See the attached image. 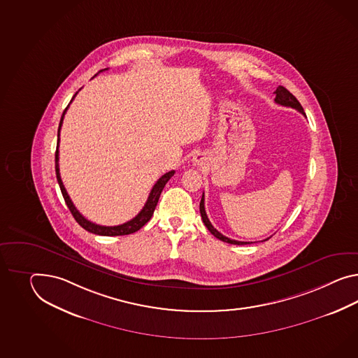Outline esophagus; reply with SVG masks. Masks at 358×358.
Listing matches in <instances>:
<instances>
[{"mask_svg":"<svg viewBox=\"0 0 358 358\" xmlns=\"http://www.w3.org/2000/svg\"><path fill=\"white\" fill-rule=\"evenodd\" d=\"M192 162H194L195 164H201V162H203V157H201V155H196V157L192 159Z\"/></svg>","mask_w":358,"mask_h":358,"instance_id":"1","label":"esophagus"}]
</instances>
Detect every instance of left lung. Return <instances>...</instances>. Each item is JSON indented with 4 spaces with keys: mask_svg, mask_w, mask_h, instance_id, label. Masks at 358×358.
I'll list each match as a JSON object with an SVG mask.
<instances>
[{
    "mask_svg": "<svg viewBox=\"0 0 358 358\" xmlns=\"http://www.w3.org/2000/svg\"><path fill=\"white\" fill-rule=\"evenodd\" d=\"M274 94H275V99H274V101H275V103L286 106V107H292V108H295V110H297L299 113H301V114L306 116V113H304L303 107L300 105V102L297 101L295 96H292V94L288 92L286 87H277V90L274 92ZM199 210H201V220H203L204 225H206V227L210 230V234H213V236H216L217 239L222 241V242H227V243L238 244V245H241V244H250V242H239V241H234V239H230V238H227V236H222L218 230H216V229L213 227V225L210 224V220H208L207 213H206V208H204V192H203V195H201ZM268 239H269V238H268ZM268 239H265V241H268ZM251 243H252V242H251Z\"/></svg>",
    "mask_w": 358,
    "mask_h": 358,
    "instance_id": "1",
    "label": "left lung"
}]
</instances>
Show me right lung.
Returning a JSON list of instances; mask_svg holds the SVG:
<instances>
[{"mask_svg":"<svg viewBox=\"0 0 358 358\" xmlns=\"http://www.w3.org/2000/svg\"><path fill=\"white\" fill-rule=\"evenodd\" d=\"M76 94H78V93H76ZM76 94H75V96H76ZM75 96H72L71 102L73 101ZM69 106L66 107V110H64L63 114H62L61 122H59V128H58V143H57V151H55V175H57V180H58V183H59V187H61L62 195H63V198H64V201H66L67 207L70 208L72 216L78 221V224H79L80 227H84L85 230L93 233V234H96V236H128V234L138 231L141 227H143V225L148 222V220L151 218V216H152L154 210L157 208V201H159V198H160V194L163 192L166 183L169 181V178L175 175V171L168 172V173L162 176V177L157 180V183L154 185V187L151 189V192H150V195H148L146 204L143 206V208L141 210L140 213H138L136 217L131 218V221L124 222V224L117 225V227H102V225H96L94 222L89 221V220L84 217V216L80 213L79 210H76V207L73 206V203H72V201L70 199V195L67 194L66 189H64V185L62 182L61 173H59V164H58V162H59V151H58V148H59V131H61L62 124H63V117H64V114H66Z\"/></svg>","mask_w":358,"mask_h":358,"instance_id":"1","label":"right lung"}]
</instances>
